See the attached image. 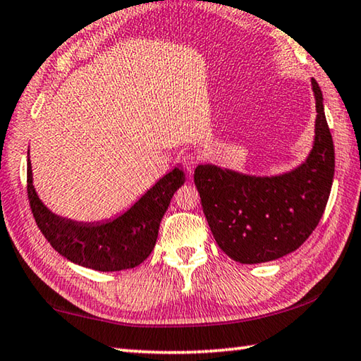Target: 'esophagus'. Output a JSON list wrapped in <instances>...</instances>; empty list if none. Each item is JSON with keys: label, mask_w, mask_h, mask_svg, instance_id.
<instances>
[{"label": "esophagus", "mask_w": 361, "mask_h": 361, "mask_svg": "<svg viewBox=\"0 0 361 361\" xmlns=\"http://www.w3.org/2000/svg\"><path fill=\"white\" fill-rule=\"evenodd\" d=\"M181 162H183V167L186 169V172L188 173H192L195 164L199 162V157L195 156V154H192V152H186V154H183Z\"/></svg>", "instance_id": "obj_1"}]
</instances>
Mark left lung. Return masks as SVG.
Masks as SVG:
<instances>
[{
  "label": "left lung",
  "mask_w": 361,
  "mask_h": 361,
  "mask_svg": "<svg viewBox=\"0 0 361 361\" xmlns=\"http://www.w3.org/2000/svg\"><path fill=\"white\" fill-rule=\"evenodd\" d=\"M315 94V142L307 161L279 176H250L197 166L194 183L218 247L242 264L274 261L295 252L317 228L331 192L334 145Z\"/></svg>",
  "instance_id": "8db88e82"
}]
</instances>
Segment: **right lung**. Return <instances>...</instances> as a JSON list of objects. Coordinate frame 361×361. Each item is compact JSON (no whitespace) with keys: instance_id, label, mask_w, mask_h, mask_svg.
Wrapping results in <instances>:
<instances>
[{"instance_id":"obj_1","label":"right lung","mask_w":361,"mask_h":361,"mask_svg":"<svg viewBox=\"0 0 361 361\" xmlns=\"http://www.w3.org/2000/svg\"><path fill=\"white\" fill-rule=\"evenodd\" d=\"M183 183L185 172L175 167L113 221L78 223L46 209L33 188L30 159L27 162L28 202L42 235L66 259L102 272L137 267L148 258L164 213Z\"/></svg>"}]
</instances>
